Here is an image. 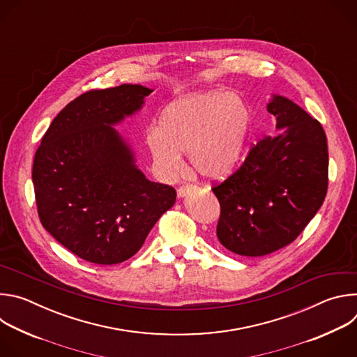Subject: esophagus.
<instances>
[{"instance_id":"34e87169","label":"esophagus","mask_w":357,"mask_h":357,"mask_svg":"<svg viewBox=\"0 0 357 357\" xmlns=\"http://www.w3.org/2000/svg\"><path fill=\"white\" fill-rule=\"evenodd\" d=\"M195 189H196V186H193V185H183V186L178 188V190H176L178 197H185L189 192H192V190H195Z\"/></svg>"}]
</instances>
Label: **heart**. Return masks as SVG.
<instances>
[{
  "label": "heart",
  "mask_w": 357,
  "mask_h": 357,
  "mask_svg": "<svg viewBox=\"0 0 357 357\" xmlns=\"http://www.w3.org/2000/svg\"><path fill=\"white\" fill-rule=\"evenodd\" d=\"M251 124L244 101L222 90L183 96L171 103L151 127L145 144L161 176H174L182 168V154L203 178L216 179L238 161Z\"/></svg>",
  "instance_id": "obj_1"
}]
</instances>
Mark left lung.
Here are the masks:
<instances>
[{"label":"left lung","instance_id":"8db88e82","mask_svg":"<svg viewBox=\"0 0 357 357\" xmlns=\"http://www.w3.org/2000/svg\"><path fill=\"white\" fill-rule=\"evenodd\" d=\"M267 112L280 134L259 141L240 169L212 188L220 203L218 238L245 257L294 241L328 190V142L319 121L280 94H273Z\"/></svg>","mask_w":357,"mask_h":357}]
</instances>
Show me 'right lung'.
<instances>
[{
    "instance_id": "right-lung-1",
    "label": "right lung",
    "mask_w": 357,
    "mask_h": 357,
    "mask_svg": "<svg viewBox=\"0 0 357 357\" xmlns=\"http://www.w3.org/2000/svg\"><path fill=\"white\" fill-rule=\"evenodd\" d=\"M152 91L121 84L84 93L55 117L36 149L32 182L40 223L89 263L132 257L176 200L172 186L145 178L114 128Z\"/></svg>"
}]
</instances>
